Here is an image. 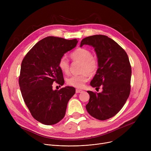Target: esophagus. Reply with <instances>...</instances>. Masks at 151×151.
Segmentation results:
<instances>
[{
	"mask_svg": "<svg viewBox=\"0 0 151 151\" xmlns=\"http://www.w3.org/2000/svg\"><path fill=\"white\" fill-rule=\"evenodd\" d=\"M81 92H83V91L81 89H76V93H81Z\"/></svg>",
	"mask_w": 151,
	"mask_h": 151,
	"instance_id": "esophagus-1",
	"label": "esophagus"
}]
</instances>
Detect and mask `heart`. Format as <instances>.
I'll return each instance as SVG.
<instances>
[{"label":"heart","instance_id":"heart-1","mask_svg":"<svg viewBox=\"0 0 151 151\" xmlns=\"http://www.w3.org/2000/svg\"><path fill=\"white\" fill-rule=\"evenodd\" d=\"M70 56L73 60L81 62L80 71L82 73L80 75H71L68 78L67 83L74 88H81L88 81L89 73L93 75L96 73L99 66V60L96 57L92 55L91 51L84 47L76 49L71 52ZM58 66L62 72L66 74L69 73L70 64L65 56L60 58Z\"/></svg>","mask_w":151,"mask_h":151}]
</instances>
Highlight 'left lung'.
Segmentation results:
<instances>
[{
  "mask_svg": "<svg viewBox=\"0 0 151 151\" xmlns=\"http://www.w3.org/2000/svg\"><path fill=\"white\" fill-rule=\"evenodd\" d=\"M93 46L99 63L90 84L103 91H88L90 99L86 108L94 118L105 121L114 116L124 106L130 93L132 68L125 50L106 35H95L82 40L80 46Z\"/></svg>",
  "mask_w": 151,
  "mask_h": 151,
  "instance_id": "obj_1",
  "label": "left lung"
}]
</instances>
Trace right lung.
<instances>
[{
  "label": "right lung",
  "instance_id": "obj_1",
  "mask_svg": "<svg viewBox=\"0 0 151 151\" xmlns=\"http://www.w3.org/2000/svg\"><path fill=\"white\" fill-rule=\"evenodd\" d=\"M77 43L76 39L47 37L36 43L22 61L19 84L22 98L31 115L45 125L62 119L68 102L75 93V89L70 86L54 91L52 84L64 83L58 62Z\"/></svg>",
  "mask_w": 151,
  "mask_h": 151
}]
</instances>
